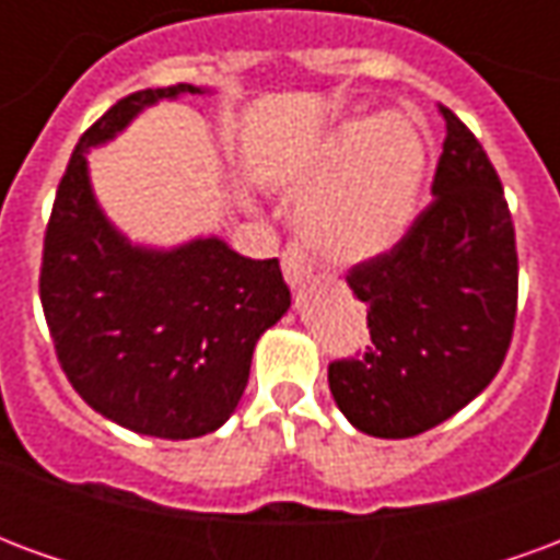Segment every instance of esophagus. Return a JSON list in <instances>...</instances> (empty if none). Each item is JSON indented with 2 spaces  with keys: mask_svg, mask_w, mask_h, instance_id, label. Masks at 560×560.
<instances>
[{
  "mask_svg": "<svg viewBox=\"0 0 560 560\" xmlns=\"http://www.w3.org/2000/svg\"><path fill=\"white\" fill-rule=\"evenodd\" d=\"M281 272H284V281H288L291 288H300V284H305V279L312 276V260H308V255H305L303 248L288 245L284 255H281Z\"/></svg>",
  "mask_w": 560,
  "mask_h": 560,
  "instance_id": "1",
  "label": "esophagus"
}]
</instances>
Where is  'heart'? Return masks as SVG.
Wrapping results in <instances>:
<instances>
[{"label": "heart", "instance_id": "obj_1", "mask_svg": "<svg viewBox=\"0 0 560 560\" xmlns=\"http://www.w3.org/2000/svg\"><path fill=\"white\" fill-rule=\"evenodd\" d=\"M425 179V143L401 116L341 126L308 171L296 207L305 243L336 264L384 255L408 233Z\"/></svg>", "mask_w": 560, "mask_h": 560}]
</instances>
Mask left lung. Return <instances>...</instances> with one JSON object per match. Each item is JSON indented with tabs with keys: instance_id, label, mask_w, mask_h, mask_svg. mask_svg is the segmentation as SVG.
<instances>
[{
	"instance_id": "obj_1",
	"label": "left lung",
	"mask_w": 560,
	"mask_h": 560,
	"mask_svg": "<svg viewBox=\"0 0 560 560\" xmlns=\"http://www.w3.org/2000/svg\"><path fill=\"white\" fill-rule=\"evenodd\" d=\"M432 203L384 255L348 272L369 308L365 357L329 363V393L353 429L413 438L492 384L513 339L516 231L480 140L453 110Z\"/></svg>"
}]
</instances>
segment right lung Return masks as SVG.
I'll return each mask as SVG.
<instances>
[{
    "instance_id": "add662e5",
    "label": "right lung",
    "mask_w": 560,
    "mask_h": 560,
    "mask_svg": "<svg viewBox=\"0 0 560 560\" xmlns=\"http://www.w3.org/2000/svg\"><path fill=\"white\" fill-rule=\"evenodd\" d=\"M179 95L207 90H140L78 140L56 191L38 281L56 357L80 399L122 429L167 441L228 422L257 339L291 308L276 257H243L221 236L176 248L135 245L104 215L86 152Z\"/></svg>"
}]
</instances>
